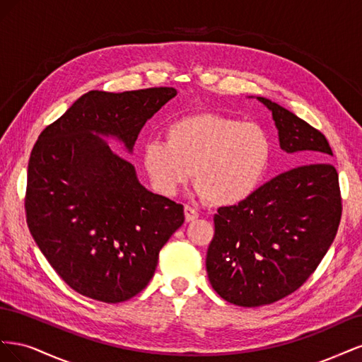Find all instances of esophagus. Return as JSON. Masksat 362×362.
Segmentation results:
<instances>
[{
	"label": "esophagus",
	"instance_id": "obj_1",
	"mask_svg": "<svg viewBox=\"0 0 362 362\" xmlns=\"http://www.w3.org/2000/svg\"><path fill=\"white\" fill-rule=\"evenodd\" d=\"M184 216H185V222H193L199 217V213L196 211L194 208H192L190 205H185L184 206Z\"/></svg>",
	"mask_w": 362,
	"mask_h": 362
}]
</instances>
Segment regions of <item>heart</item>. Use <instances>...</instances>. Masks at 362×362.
<instances>
[{"mask_svg": "<svg viewBox=\"0 0 362 362\" xmlns=\"http://www.w3.org/2000/svg\"><path fill=\"white\" fill-rule=\"evenodd\" d=\"M166 139H149L141 151L152 187L172 196L193 173L196 194L218 206L250 198L272 158V140L264 128L225 115L175 119L166 127Z\"/></svg>", "mask_w": 362, "mask_h": 362, "instance_id": "obj_1", "label": "heart"}]
</instances>
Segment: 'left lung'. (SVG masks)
I'll use <instances>...</instances> for the list:
<instances>
[{"instance_id": "obj_1", "label": "left lung", "mask_w": 362, "mask_h": 362, "mask_svg": "<svg viewBox=\"0 0 362 362\" xmlns=\"http://www.w3.org/2000/svg\"><path fill=\"white\" fill-rule=\"evenodd\" d=\"M272 112L282 151H306L313 164L261 185L246 201L221 206L206 250L214 291L229 303L261 306L298 290L332 245L341 218L338 173L323 160L332 149L319 129L257 96Z\"/></svg>"}]
</instances>
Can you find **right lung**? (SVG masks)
Instances as JSON below:
<instances>
[{"instance_id": "add662e5", "label": "right lung", "mask_w": 362, "mask_h": 362, "mask_svg": "<svg viewBox=\"0 0 362 362\" xmlns=\"http://www.w3.org/2000/svg\"><path fill=\"white\" fill-rule=\"evenodd\" d=\"M177 95L173 87L90 90L42 131L27 173V225L51 267L86 298L117 303L144 290L181 204L145 189L136 169L101 137L128 152L146 120Z\"/></svg>"}]
</instances>
